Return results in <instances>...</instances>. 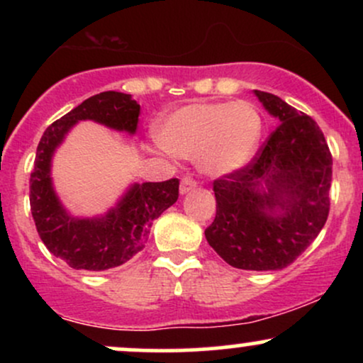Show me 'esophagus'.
<instances>
[{
	"label": "esophagus",
	"instance_id": "esophagus-1",
	"mask_svg": "<svg viewBox=\"0 0 363 363\" xmlns=\"http://www.w3.org/2000/svg\"><path fill=\"white\" fill-rule=\"evenodd\" d=\"M196 186H198V182H196L194 179H191V177H182L181 186H179V193H181V194H187V193H189V191H193Z\"/></svg>",
	"mask_w": 363,
	"mask_h": 363
}]
</instances>
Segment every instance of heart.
<instances>
[{
    "instance_id": "1",
    "label": "heart",
    "mask_w": 363,
    "mask_h": 363,
    "mask_svg": "<svg viewBox=\"0 0 363 363\" xmlns=\"http://www.w3.org/2000/svg\"><path fill=\"white\" fill-rule=\"evenodd\" d=\"M262 119L252 104H189L174 111L158 131L162 147L172 155L198 160L210 176L244 167L256 153Z\"/></svg>"
}]
</instances>
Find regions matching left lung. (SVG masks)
<instances>
[{
	"label": "left lung",
	"mask_w": 363,
	"mask_h": 363,
	"mask_svg": "<svg viewBox=\"0 0 363 363\" xmlns=\"http://www.w3.org/2000/svg\"><path fill=\"white\" fill-rule=\"evenodd\" d=\"M254 95L281 124L251 164L213 182L216 215L205 235L234 268L277 272L326 223L333 158L314 119L268 91Z\"/></svg>",
	"instance_id": "8db88e82"
}]
</instances>
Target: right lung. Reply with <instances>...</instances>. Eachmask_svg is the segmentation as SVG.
Returning <instances> with one entry per match:
<instances>
[{"instance_id": "1", "label": "right lung", "mask_w": 363, "mask_h": 363, "mask_svg": "<svg viewBox=\"0 0 363 363\" xmlns=\"http://www.w3.org/2000/svg\"><path fill=\"white\" fill-rule=\"evenodd\" d=\"M140 104L129 94L102 91L83 101L44 131L30 174V210L40 239L74 269L106 272L138 254L147 242L150 227L179 198V179L164 182H135L107 213L74 216L54 189L51 167L56 148L74 124L94 121L116 131L135 135Z\"/></svg>"}]
</instances>
